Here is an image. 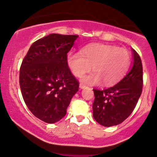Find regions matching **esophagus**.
<instances>
[{
	"label": "esophagus",
	"mask_w": 157,
	"mask_h": 157,
	"mask_svg": "<svg viewBox=\"0 0 157 157\" xmlns=\"http://www.w3.org/2000/svg\"><path fill=\"white\" fill-rule=\"evenodd\" d=\"M85 85H84V84H82V83H80L79 84V89H83V88H85Z\"/></svg>",
	"instance_id": "esophagus-1"
}]
</instances>
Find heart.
Returning <instances> with one entry per match:
<instances>
[{
    "label": "heart",
    "instance_id": "heart-1",
    "mask_svg": "<svg viewBox=\"0 0 157 157\" xmlns=\"http://www.w3.org/2000/svg\"><path fill=\"white\" fill-rule=\"evenodd\" d=\"M66 63L71 72L82 77L91 69L94 71L84 77L83 82L96 85L102 82L107 86L121 80L130 67L131 55L126 49L104 43H94L85 46L78 52H70Z\"/></svg>",
    "mask_w": 157,
    "mask_h": 157
}]
</instances>
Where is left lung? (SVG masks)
I'll list each match as a JSON object with an SVG mask.
<instances>
[{
  "mask_svg": "<svg viewBox=\"0 0 157 157\" xmlns=\"http://www.w3.org/2000/svg\"><path fill=\"white\" fill-rule=\"evenodd\" d=\"M132 53V68L117 85L102 91L93 89V117L104 127L115 126L126 120L133 112L142 92V63L133 49Z\"/></svg>",
  "mask_w": 157,
  "mask_h": 157,
  "instance_id": "left-lung-1",
  "label": "left lung"
}]
</instances>
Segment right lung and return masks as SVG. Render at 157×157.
<instances>
[{
    "label": "right lung",
    "mask_w": 157,
    "mask_h": 157,
    "mask_svg": "<svg viewBox=\"0 0 157 157\" xmlns=\"http://www.w3.org/2000/svg\"><path fill=\"white\" fill-rule=\"evenodd\" d=\"M77 35L52 33L32 44L22 62L20 86L26 106L48 124L61 120L78 82L71 73L66 57Z\"/></svg>",
    "instance_id": "add662e5"
}]
</instances>
